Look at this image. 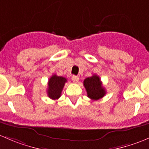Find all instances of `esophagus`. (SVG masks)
Listing matches in <instances>:
<instances>
[{
    "label": "esophagus",
    "instance_id": "obj_1",
    "mask_svg": "<svg viewBox=\"0 0 149 149\" xmlns=\"http://www.w3.org/2000/svg\"><path fill=\"white\" fill-rule=\"evenodd\" d=\"M72 79L74 82H77L79 81V77L77 76H75V75H73L72 77Z\"/></svg>",
    "mask_w": 149,
    "mask_h": 149
}]
</instances>
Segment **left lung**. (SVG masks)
<instances>
[{"mask_svg":"<svg viewBox=\"0 0 149 149\" xmlns=\"http://www.w3.org/2000/svg\"><path fill=\"white\" fill-rule=\"evenodd\" d=\"M83 84L87 91V97L93 100H97L103 97L106 93L97 75L93 74L90 77H87L84 80Z\"/></svg>","mask_w":149,"mask_h":149,"instance_id":"1","label":"left lung"}]
</instances>
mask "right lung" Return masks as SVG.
<instances>
[{
    "label": "right lung",
    "instance_id": "right-lung-1",
    "mask_svg": "<svg viewBox=\"0 0 149 149\" xmlns=\"http://www.w3.org/2000/svg\"><path fill=\"white\" fill-rule=\"evenodd\" d=\"M67 79L63 77L53 74L49 78L48 82L47 95L52 100H57L60 97L65 82Z\"/></svg>",
    "mask_w": 149,
    "mask_h": 149
}]
</instances>
